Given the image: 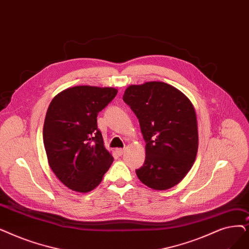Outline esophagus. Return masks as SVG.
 Instances as JSON below:
<instances>
[{
  "mask_svg": "<svg viewBox=\"0 0 249 249\" xmlns=\"http://www.w3.org/2000/svg\"><path fill=\"white\" fill-rule=\"evenodd\" d=\"M124 151H125V148H117L116 149V153L118 156H122Z\"/></svg>",
  "mask_w": 249,
  "mask_h": 249,
  "instance_id": "obj_1",
  "label": "esophagus"
}]
</instances>
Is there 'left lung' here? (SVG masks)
I'll return each instance as SVG.
<instances>
[{"label":"left lung","mask_w":249,"mask_h":249,"mask_svg":"<svg viewBox=\"0 0 249 249\" xmlns=\"http://www.w3.org/2000/svg\"><path fill=\"white\" fill-rule=\"evenodd\" d=\"M123 101L136 115L145 145L138 179L166 190L185 177L198 148L196 114L187 96L165 82L150 81L126 89Z\"/></svg>","instance_id":"obj_1"}]
</instances>
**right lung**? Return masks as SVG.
Listing matches in <instances>:
<instances>
[{
    "label": "right lung",
    "instance_id": "1",
    "mask_svg": "<svg viewBox=\"0 0 249 249\" xmlns=\"http://www.w3.org/2000/svg\"><path fill=\"white\" fill-rule=\"evenodd\" d=\"M117 92L113 88L74 86L58 93L49 106L42 131L49 165L74 191L94 189L113 163L96 118Z\"/></svg>",
    "mask_w": 249,
    "mask_h": 249
}]
</instances>
